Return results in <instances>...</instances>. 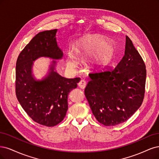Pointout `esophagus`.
Here are the masks:
<instances>
[{
	"label": "esophagus",
	"mask_w": 159,
	"mask_h": 159,
	"mask_svg": "<svg viewBox=\"0 0 159 159\" xmlns=\"http://www.w3.org/2000/svg\"><path fill=\"white\" fill-rule=\"evenodd\" d=\"M78 85H79V86L80 87V89H84L85 87H86V81L84 80H80V82L79 83V84H78Z\"/></svg>",
	"instance_id": "1"
}]
</instances>
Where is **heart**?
Here are the masks:
<instances>
[{
	"instance_id": "b5f03b06",
	"label": "heart",
	"mask_w": 159,
	"mask_h": 159,
	"mask_svg": "<svg viewBox=\"0 0 159 159\" xmlns=\"http://www.w3.org/2000/svg\"><path fill=\"white\" fill-rule=\"evenodd\" d=\"M74 52L77 54L89 55V63L96 68H103L108 65L114 57V45L106 38L98 34H87L76 41ZM67 65L73 67L76 61L72 55H69Z\"/></svg>"
}]
</instances>
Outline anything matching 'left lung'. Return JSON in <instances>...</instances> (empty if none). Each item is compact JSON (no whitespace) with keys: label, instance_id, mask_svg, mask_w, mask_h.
I'll return each instance as SVG.
<instances>
[{"label":"left lung","instance_id":"left-lung-1","mask_svg":"<svg viewBox=\"0 0 159 159\" xmlns=\"http://www.w3.org/2000/svg\"><path fill=\"white\" fill-rule=\"evenodd\" d=\"M141 56L126 36L125 54L111 70L90 73L84 94L100 124L114 126L139 108L145 95L147 71Z\"/></svg>","mask_w":159,"mask_h":159}]
</instances>
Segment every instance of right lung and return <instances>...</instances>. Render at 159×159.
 Returning <instances> with one entry per match:
<instances>
[{
    "mask_svg": "<svg viewBox=\"0 0 159 159\" xmlns=\"http://www.w3.org/2000/svg\"><path fill=\"white\" fill-rule=\"evenodd\" d=\"M57 30L38 33L18 55L16 65V94L26 114L38 124L53 127L64 119L70 92L80 78L66 79L55 70L53 61L48 75L35 80L32 74L34 61L41 57L61 59L63 52L56 40Z\"/></svg>",
    "mask_w": 159,
    "mask_h": 159,
    "instance_id": "1",
    "label": "right lung"
}]
</instances>
